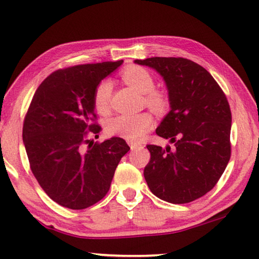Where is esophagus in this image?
Listing matches in <instances>:
<instances>
[{
  "label": "esophagus",
  "instance_id": "34e87169",
  "mask_svg": "<svg viewBox=\"0 0 259 259\" xmlns=\"http://www.w3.org/2000/svg\"><path fill=\"white\" fill-rule=\"evenodd\" d=\"M129 145H130V148L133 151L139 150V148H143V145H140V144H137V143H135V142H130Z\"/></svg>",
  "mask_w": 259,
  "mask_h": 259
}]
</instances>
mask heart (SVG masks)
<instances>
[{
  "label": "heart",
  "instance_id": "obj_1",
  "mask_svg": "<svg viewBox=\"0 0 259 259\" xmlns=\"http://www.w3.org/2000/svg\"><path fill=\"white\" fill-rule=\"evenodd\" d=\"M124 82L137 93L145 95V103L148 107L156 113H163L168 109L169 102L165 96L154 91L155 82L151 73L145 68L131 66L122 74ZM113 84L112 81L105 78L96 88L94 102L97 111L104 113L107 111L111 98ZM154 120L150 113L119 114L107 122V133L119 136L131 142L142 139L147 131L152 129Z\"/></svg>",
  "mask_w": 259,
  "mask_h": 259
}]
</instances>
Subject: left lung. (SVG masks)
Returning a JSON list of instances; mask_svg holds the SVG:
<instances>
[{
  "instance_id": "8db88e82",
  "label": "left lung",
  "mask_w": 259,
  "mask_h": 259,
  "mask_svg": "<svg viewBox=\"0 0 259 259\" xmlns=\"http://www.w3.org/2000/svg\"><path fill=\"white\" fill-rule=\"evenodd\" d=\"M163 78L170 111L156 135L175 144L147 145L151 160L144 177L151 192L166 202H192L212 190L231 156L232 115L223 90L207 69L185 58L135 60Z\"/></svg>"
}]
</instances>
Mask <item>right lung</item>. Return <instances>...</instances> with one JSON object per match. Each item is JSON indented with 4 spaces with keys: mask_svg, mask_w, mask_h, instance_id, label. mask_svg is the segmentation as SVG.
<instances>
[{
    "mask_svg": "<svg viewBox=\"0 0 259 259\" xmlns=\"http://www.w3.org/2000/svg\"><path fill=\"white\" fill-rule=\"evenodd\" d=\"M122 63L78 65L52 73L29 105L23 142L30 169L50 199L65 208L85 209L102 200L121 157L130 150L119 137L100 144L85 138L87 130H100L91 123L96 88Z\"/></svg>",
    "mask_w": 259,
    "mask_h": 259,
    "instance_id": "obj_1",
    "label": "right lung"
}]
</instances>
